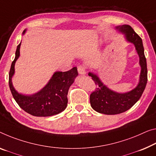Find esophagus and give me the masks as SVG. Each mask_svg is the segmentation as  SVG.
Wrapping results in <instances>:
<instances>
[{
    "label": "esophagus",
    "mask_w": 156,
    "mask_h": 156,
    "mask_svg": "<svg viewBox=\"0 0 156 156\" xmlns=\"http://www.w3.org/2000/svg\"><path fill=\"white\" fill-rule=\"evenodd\" d=\"M77 70L80 75H85L86 74V68L85 66H82V65H80V66L77 67Z\"/></svg>",
    "instance_id": "obj_1"
}]
</instances>
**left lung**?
Instances as JSON below:
<instances>
[{
  "label": "left lung",
  "instance_id": "obj_1",
  "mask_svg": "<svg viewBox=\"0 0 156 156\" xmlns=\"http://www.w3.org/2000/svg\"><path fill=\"white\" fill-rule=\"evenodd\" d=\"M116 28L125 33L127 40L135 44L140 56V64L142 70L138 86L135 89L123 94L109 90L100 81L96 75L90 73H88L96 86L95 90L90 95V105L95 111L108 115L121 114L130 109L142 96L148 80L147 60L144 51V49L142 38L128 25L118 26Z\"/></svg>",
  "mask_w": 156,
  "mask_h": 156
}]
</instances>
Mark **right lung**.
<instances>
[{
  "mask_svg": "<svg viewBox=\"0 0 156 156\" xmlns=\"http://www.w3.org/2000/svg\"><path fill=\"white\" fill-rule=\"evenodd\" d=\"M20 45L21 43L16 48L15 58L9 73V86L14 99L21 109L33 116L45 117L61 113L68 105L67 95L69 88L78 75L77 69L74 67L67 72L55 73L46 86L36 94L30 96L19 94L12 83V76L14 73V64L20 54Z\"/></svg>",
  "mask_w": 156,
  "mask_h": 156,
  "instance_id": "right-lung-1",
  "label": "right lung"
}]
</instances>
